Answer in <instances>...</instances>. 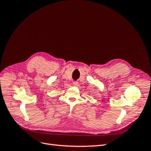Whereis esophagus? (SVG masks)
Masks as SVG:
<instances>
[{
    "label": "esophagus",
    "instance_id": "34e87169",
    "mask_svg": "<svg viewBox=\"0 0 151 151\" xmlns=\"http://www.w3.org/2000/svg\"><path fill=\"white\" fill-rule=\"evenodd\" d=\"M73 85L75 86H77V85H78V83H77V82H74V83H73Z\"/></svg>",
    "mask_w": 151,
    "mask_h": 151
}]
</instances>
